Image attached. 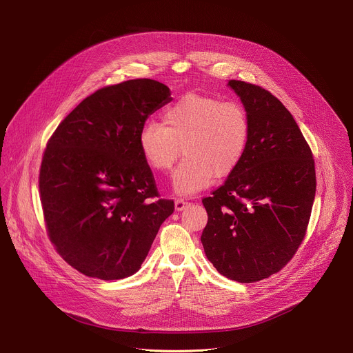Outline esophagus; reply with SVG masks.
Masks as SVG:
<instances>
[{
    "label": "esophagus",
    "mask_w": 353,
    "mask_h": 353,
    "mask_svg": "<svg viewBox=\"0 0 353 353\" xmlns=\"http://www.w3.org/2000/svg\"><path fill=\"white\" fill-rule=\"evenodd\" d=\"M188 205H190L188 201H185V199H183V198H177V199L174 201V208H176V211H184Z\"/></svg>",
    "instance_id": "34e87169"
}]
</instances>
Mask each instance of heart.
<instances>
[{"label": "heart", "instance_id": "b5f03b06", "mask_svg": "<svg viewBox=\"0 0 353 353\" xmlns=\"http://www.w3.org/2000/svg\"><path fill=\"white\" fill-rule=\"evenodd\" d=\"M250 141V120L237 102H223L210 94L187 93L163 113V124L145 123L138 134L139 152L155 172H169L180 195L207 188L212 177H228L241 163Z\"/></svg>", "mask_w": 353, "mask_h": 353}]
</instances>
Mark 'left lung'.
<instances>
[{"mask_svg": "<svg viewBox=\"0 0 353 353\" xmlns=\"http://www.w3.org/2000/svg\"><path fill=\"white\" fill-rule=\"evenodd\" d=\"M250 120L245 155L204 198L201 236L219 274L241 283L281 271L306 234L316 195L312 150L289 110L268 90L232 79Z\"/></svg>", "mask_w": 353, "mask_h": 353, "instance_id": "8db88e82", "label": "left lung"}]
</instances>
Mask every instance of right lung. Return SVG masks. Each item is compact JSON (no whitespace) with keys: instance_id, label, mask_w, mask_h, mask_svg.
<instances>
[{"instance_id":"add662e5","label":"right lung","mask_w":353,"mask_h":353,"mask_svg":"<svg viewBox=\"0 0 353 353\" xmlns=\"http://www.w3.org/2000/svg\"><path fill=\"white\" fill-rule=\"evenodd\" d=\"M172 102L154 79H131L96 90L50 138L39 188L50 240L86 276L134 275L161 225L173 214L158 196L138 146L146 119Z\"/></svg>"}]
</instances>
